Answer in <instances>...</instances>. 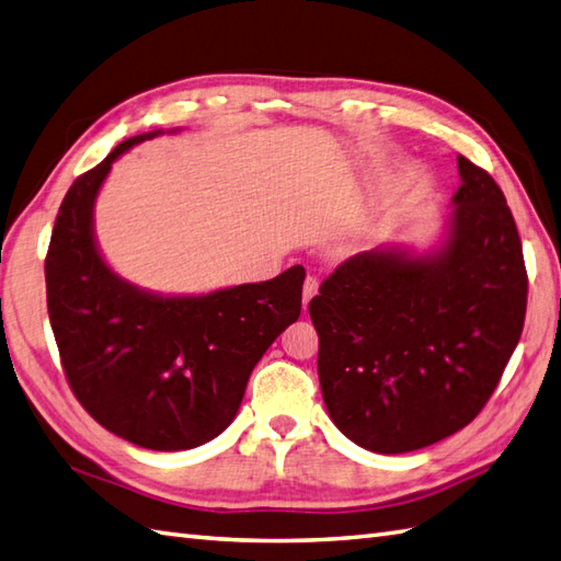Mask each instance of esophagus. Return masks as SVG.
Here are the masks:
<instances>
[{
  "label": "esophagus",
  "mask_w": 561,
  "mask_h": 561,
  "mask_svg": "<svg viewBox=\"0 0 561 561\" xmlns=\"http://www.w3.org/2000/svg\"><path fill=\"white\" fill-rule=\"evenodd\" d=\"M318 294V279L316 277H306L304 282V308L312 301V296Z\"/></svg>",
  "instance_id": "esophagus-1"
}]
</instances>
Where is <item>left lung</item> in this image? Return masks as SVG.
Instances as JSON below:
<instances>
[{
    "label": "left lung",
    "instance_id": "8db88e82",
    "mask_svg": "<svg viewBox=\"0 0 561 561\" xmlns=\"http://www.w3.org/2000/svg\"><path fill=\"white\" fill-rule=\"evenodd\" d=\"M457 162L461 186L435 249L348 257L308 306L324 407L368 451H415L459 433L524 330L528 277L512 210L485 169Z\"/></svg>",
    "mask_w": 561,
    "mask_h": 561
}]
</instances>
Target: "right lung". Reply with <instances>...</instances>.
<instances>
[{
  "mask_svg": "<svg viewBox=\"0 0 561 561\" xmlns=\"http://www.w3.org/2000/svg\"><path fill=\"white\" fill-rule=\"evenodd\" d=\"M179 128L169 134H176ZM119 142L64 195L45 260L47 310L76 399L110 433L152 451H184L225 433L249 377L301 316L306 270L201 296H164L104 263L95 201L126 150Z\"/></svg>",
  "mask_w": 561,
  "mask_h": 561,
  "instance_id": "right-lung-1",
  "label": "right lung"
}]
</instances>
